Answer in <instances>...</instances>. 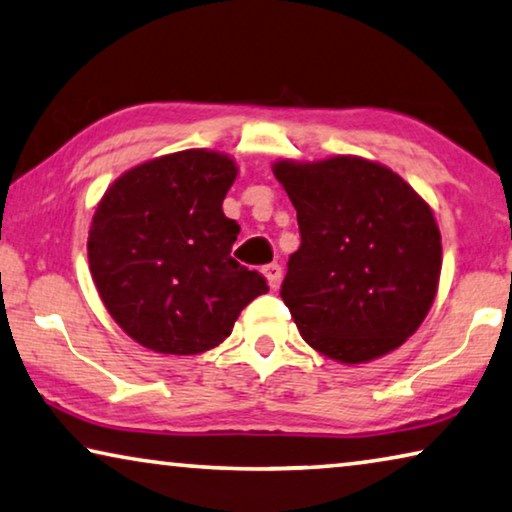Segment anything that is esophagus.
<instances>
[{
	"instance_id": "34e87169",
	"label": "esophagus",
	"mask_w": 512,
	"mask_h": 512,
	"mask_svg": "<svg viewBox=\"0 0 512 512\" xmlns=\"http://www.w3.org/2000/svg\"><path fill=\"white\" fill-rule=\"evenodd\" d=\"M264 278L269 282L271 289H278L280 287V280H282V269L278 264H269L264 266Z\"/></svg>"
}]
</instances>
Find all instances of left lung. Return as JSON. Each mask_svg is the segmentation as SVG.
<instances>
[{"label":"left lung","mask_w":512,"mask_h":512,"mask_svg":"<svg viewBox=\"0 0 512 512\" xmlns=\"http://www.w3.org/2000/svg\"><path fill=\"white\" fill-rule=\"evenodd\" d=\"M271 170L299 218L301 248L280 296L301 338L345 365L404 345L439 289L430 204L391 167L361 156L280 158Z\"/></svg>","instance_id":"1"}]
</instances>
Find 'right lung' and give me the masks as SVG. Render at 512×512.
Here are the masks:
<instances>
[{"instance_id":"add662e5","label":"right lung","mask_w":512,"mask_h":512,"mask_svg":"<svg viewBox=\"0 0 512 512\" xmlns=\"http://www.w3.org/2000/svg\"><path fill=\"white\" fill-rule=\"evenodd\" d=\"M236 174L223 151H174L126 170L98 200L89 271L105 310L137 345L165 356L209 352L269 292L230 257L241 227L223 200Z\"/></svg>"}]
</instances>
